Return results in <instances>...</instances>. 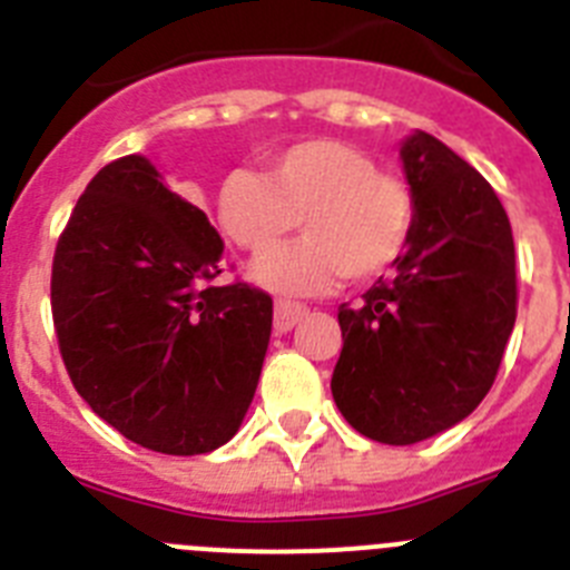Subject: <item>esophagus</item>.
<instances>
[{"mask_svg": "<svg viewBox=\"0 0 570 570\" xmlns=\"http://www.w3.org/2000/svg\"><path fill=\"white\" fill-rule=\"evenodd\" d=\"M305 316H308V308H305V305H296V302H276V311H274L276 334H288L296 322H302Z\"/></svg>", "mask_w": 570, "mask_h": 570, "instance_id": "obj_1", "label": "esophagus"}]
</instances>
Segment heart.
<instances>
[{"mask_svg": "<svg viewBox=\"0 0 570 570\" xmlns=\"http://www.w3.org/2000/svg\"><path fill=\"white\" fill-rule=\"evenodd\" d=\"M405 179L340 139H305L276 150L265 174L230 170L216 194V219L234 245L262 256L299 222L306 239L265 256L254 279L279 296H316L336 279L367 282L405 254L414 234Z\"/></svg>", "mask_w": 570, "mask_h": 570, "instance_id": "1", "label": "heart"}]
</instances>
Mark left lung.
<instances>
[{"instance_id":"8db88e82","label":"left lung","mask_w":570,"mask_h":570,"mask_svg":"<svg viewBox=\"0 0 570 570\" xmlns=\"http://www.w3.org/2000/svg\"><path fill=\"white\" fill-rule=\"evenodd\" d=\"M414 234L391 279L340 305L331 394L351 428L414 445L465 420L491 391L517 322V259L485 176L416 130L402 142Z\"/></svg>"}]
</instances>
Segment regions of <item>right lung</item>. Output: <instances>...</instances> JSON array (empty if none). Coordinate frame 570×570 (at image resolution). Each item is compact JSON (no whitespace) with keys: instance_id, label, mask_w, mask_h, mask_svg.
<instances>
[{"instance_id":"right-lung-1","label":"right lung","mask_w":570,"mask_h":570,"mask_svg":"<svg viewBox=\"0 0 570 570\" xmlns=\"http://www.w3.org/2000/svg\"><path fill=\"white\" fill-rule=\"evenodd\" d=\"M223 239L139 154L105 165L53 254L50 311L68 376L136 445L194 456L225 445L254 400L274 302L210 285Z\"/></svg>"}]
</instances>
